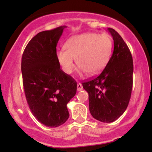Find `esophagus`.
<instances>
[{
    "mask_svg": "<svg viewBox=\"0 0 152 152\" xmlns=\"http://www.w3.org/2000/svg\"><path fill=\"white\" fill-rule=\"evenodd\" d=\"M77 89L78 91H81L83 90V86L80 83H78V84H77Z\"/></svg>",
    "mask_w": 152,
    "mask_h": 152,
    "instance_id": "esophagus-1",
    "label": "esophagus"
}]
</instances>
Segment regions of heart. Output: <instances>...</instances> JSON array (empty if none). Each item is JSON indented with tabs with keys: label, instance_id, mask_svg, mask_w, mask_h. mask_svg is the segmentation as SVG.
Returning a JSON list of instances; mask_svg holds the SVG:
<instances>
[{
	"label": "heart",
	"instance_id": "heart-1",
	"mask_svg": "<svg viewBox=\"0 0 152 152\" xmlns=\"http://www.w3.org/2000/svg\"><path fill=\"white\" fill-rule=\"evenodd\" d=\"M64 50L56 53L61 69L70 74L75 68V60L80 73L87 72L94 76L100 73L107 66L113 50L111 37L107 34L86 32L75 35L68 39Z\"/></svg>",
	"mask_w": 152,
	"mask_h": 152
}]
</instances>
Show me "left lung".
<instances>
[{
	"instance_id": "left-lung-1",
	"label": "left lung",
	"mask_w": 152,
	"mask_h": 152,
	"mask_svg": "<svg viewBox=\"0 0 152 152\" xmlns=\"http://www.w3.org/2000/svg\"><path fill=\"white\" fill-rule=\"evenodd\" d=\"M113 54L98 77L82 84L88 93L89 110L95 119L112 122L121 116L129 102L134 65L132 54L121 36L112 28Z\"/></svg>"
}]
</instances>
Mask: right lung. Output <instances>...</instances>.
Segmentation results:
<instances>
[{"label":"right lung","instance_id":"add662e5","mask_svg":"<svg viewBox=\"0 0 152 152\" xmlns=\"http://www.w3.org/2000/svg\"><path fill=\"white\" fill-rule=\"evenodd\" d=\"M43 31L27 45L22 56L25 95L37 120L48 127H57L69 118L67 104L77 92V82L60 68L56 53L64 28Z\"/></svg>","mask_w":152,"mask_h":152}]
</instances>
